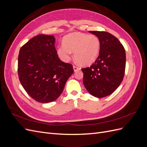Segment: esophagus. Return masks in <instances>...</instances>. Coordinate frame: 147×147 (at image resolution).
Instances as JSON below:
<instances>
[{
  "mask_svg": "<svg viewBox=\"0 0 147 147\" xmlns=\"http://www.w3.org/2000/svg\"><path fill=\"white\" fill-rule=\"evenodd\" d=\"M73 68H74V70L75 72H77V71H78V70H80V68H79L78 67L75 66V65H74V66H73Z\"/></svg>",
  "mask_w": 147,
  "mask_h": 147,
  "instance_id": "1",
  "label": "esophagus"
}]
</instances>
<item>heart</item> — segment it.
I'll use <instances>...</instances> for the list:
<instances>
[{"mask_svg":"<svg viewBox=\"0 0 147 147\" xmlns=\"http://www.w3.org/2000/svg\"><path fill=\"white\" fill-rule=\"evenodd\" d=\"M63 45L57 48V55L61 60L69 62L72 52L77 63L82 65H90L97 59L100 50V42L95 35L73 32L65 35Z\"/></svg>","mask_w":147,"mask_h":147,"instance_id":"obj_1","label":"heart"}]
</instances>
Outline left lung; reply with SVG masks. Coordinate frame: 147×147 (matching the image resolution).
<instances>
[{
    "label": "left lung",
    "mask_w": 147,
    "mask_h": 147,
    "mask_svg": "<svg viewBox=\"0 0 147 147\" xmlns=\"http://www.w3.org/2000/svg\"><path fill=\"white\" fill-rule=\"evenodd\" d=\"M100 42L99 55L90 67L82 69L84 86L90 94L101 98L110 95L122 82L126 52L119 40L107 32L89 31Z\"/></svg>",
    "instance_id": "left-lung-1"
}]
</instances>
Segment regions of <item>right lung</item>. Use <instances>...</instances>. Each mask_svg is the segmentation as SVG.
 I'll return each instance as SVG.
<instances>
[{
	"mask_svg": "<svg viewBox=\"0 0 147 147\" xmlns=\"http://www.w3.org/2000/svg\"><path fill=\"white\" fill-rule=\"evenodd\" d=\"M53 35H36L20 50L18 72L21 85L32 99L41 103L56 100L74 73L72 64L57 55Z\"/></svg>",
	"mask_w": 147,
	"mask_h": 147,
	"instance_id": "right-lung-1",
	"label": "right lung"
}]
</instances>
